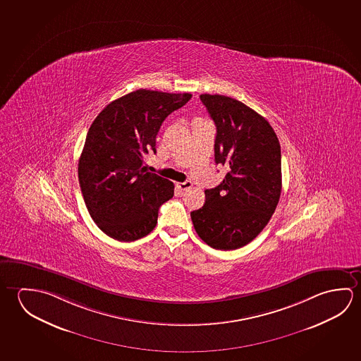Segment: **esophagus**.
Segmentation results:
<instances>
[{
	"mask_svg": "<svg viewBox=\"0 0 361 361\" xmlns=\"http://www.w3.org/2000/svg\"><path fill=\"white\" fill-rule=\"evenodd\" d=\"M176 186H178V189L180 190V191H186V190L190 189V188L192 186V183H191V181L178 183H176Z\"/></svg>",
	"mask_w": 361,
	"mask_h": 361,
	"instance_id": "1",
	"label": "esophagus"
}]
</instances>
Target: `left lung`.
Here are the masks:
<instances>
[{
    "instance_id": "8db88e82",
    "label": "left lung",
    "mask_w": 361,
    "mask_h": 361,
    "mask_svg": "<svg viewBox=\"0 0 361 361\" xmlns=\"http://www.w3.org/2000/svg\"><path fill=\"white\" fill-rule=\"evenodd\" d=\"M216 126L215 162L225 166L224 180L205 190V204L191 212L197 235L220 250L242 248L264 229L282 189L281 146L264 117L242 102L201 94Z\"/></svg>"
}]
</instances>
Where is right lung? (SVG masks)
Instances as JSON below:
<instances>
[{
  "label": "right lung",
  "mask_w": 361,
  "mask_h": 361,
  "mask_svg": "<svg viewBox=\"0 0 361 361\" xmlns=\"http://www.w3.org/2000/svg\"><path fill=\"white\" fill-rule=\"evenodd\" d=\"M190 99V93L138 89L111 102L90 126L78 176L89 214L108 237L133 242L154 231L173 183L145 171L143 156L156 154L161 124Z\"/></svg>",
  "instance_id": "1"
}]
</instances>
